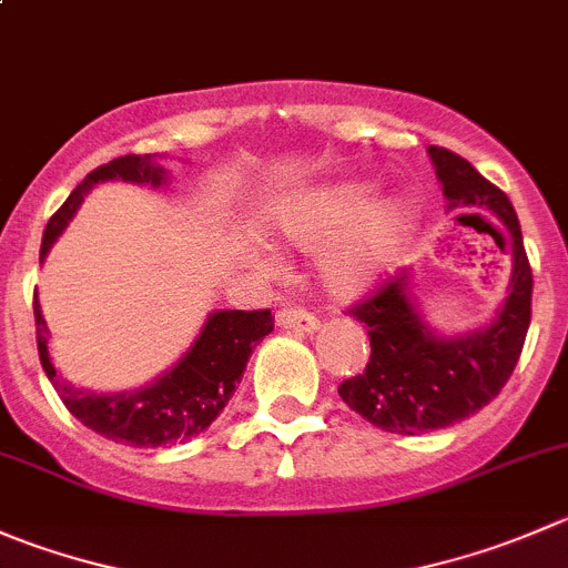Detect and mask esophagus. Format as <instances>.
I'll return each instance as SVG.
<instances>
[{"label":"esophagus","mask_w":568,"mask_h":568,"mask_svg":"<svg viewBox=\"0 0 568 568\" xmlns=\"http://www.w3.org/2000/svg\"><path fill=\"white\" fill-rule=\"evenodd\" d=\"M277 324L283 329H294V333H313V329H318V318L311 316L307 311H300V307H283L277 313Z\"/></svg>","instance_id":"obj_1"}]
</instances>
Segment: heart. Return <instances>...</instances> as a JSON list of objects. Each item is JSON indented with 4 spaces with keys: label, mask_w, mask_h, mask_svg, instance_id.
Listing matches in <instances>:
<instances>
[{
    "label": "heart",
    "mask_w": 568,
    "mask_h": 568,
    "mask_svg": "<svg viewBox=\"0 0 568 568\" xmlns=\"http://www.w3.org/2000/svg\"><path fill=\"white\" fill-rule=\"evenodd\" d=\"M372 185L335 183L294 196L280 211L285 241L318 252V280L335 300L372 291L399 261L416 230V205L388 196L374 205Z\"/></svg>",
    "instance_id": "b5f03b06"
}]
</instances>
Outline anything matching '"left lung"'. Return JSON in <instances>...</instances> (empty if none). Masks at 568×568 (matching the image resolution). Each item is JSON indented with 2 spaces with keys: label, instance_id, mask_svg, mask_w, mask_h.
<instances>
[{
  "label": "left lung",
  "instance_id": "8db88e82",
  "mask_svg": "<svg viewBox=\"0 0 568 568\" xmlns=\"http://www.w3.org/2000/svg\"><path fill=\"white\" fill-rule=\"evenodd\" d=\"M427 152L447 207H483L508 227L514 274L497 318L455 338L436 335L424 324L407 274L390 277L349 307V316L368 327L372 355L366 372L344 379L338 394L374 427L399 436L442 430L486 407L514 374L530 327L532 272L514 205L466 158L444 146Z\"/></svg>",
  "mask_w": 568,
  "mask_h": 568
}]
</instances>
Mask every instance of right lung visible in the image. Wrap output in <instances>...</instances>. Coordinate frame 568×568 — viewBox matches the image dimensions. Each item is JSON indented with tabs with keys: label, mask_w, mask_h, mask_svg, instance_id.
Listing matches in <instances>:
<instances>
[{
	"label": "right lung",
	"mask_w": 568,
	"mask_h": 568,
	"mask_svg": "<svg viewBox=\"0 0 568 568\" xmlns=\"http://www.w3.org/2000/svg\"><path fill=\"white\" fill-rule=\"evenodd\" d=\"M104 180L150 183L152 189H158L166 183V169L155 161V155H121L93 169L49 219L43 230L41 257H47L49 246L71 222L82 196ZM32 311H36L41 366L63 405L88 430L115 444H126V447H172L207 430L213 418L224 410L230 396L235 394V385L244 377L252 349L274 329L272 311H216L207 316L205 327L196 335L191 349L180 357L178 366L169 368L155 383L138 390H121V394H93V390L74 388L69 379L54 372L47 346L49 327L43 322L38 294Z\"/></svg>",
	"instance_id": "1"
}]
</instances>
